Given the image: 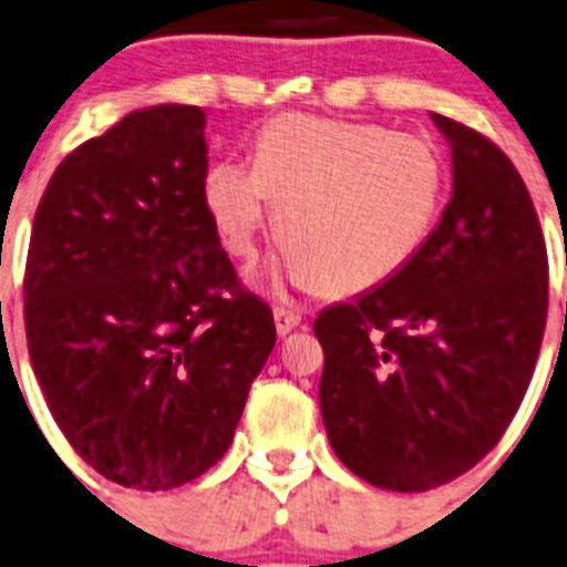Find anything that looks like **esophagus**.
Segmentation results:
<instances>
[{
	"instance_id": "esophagus-1",
	"label": "esophagus",
	"mask_w": 567,
	"mask_h": 567,
	"mask_svg": "<svg viewBox=\"0 0 567 567\" xmlns=\"http://www.w3.org/2000/svg\"><path fill=\"white\" fill-rule=\"evenodd\" d=\"M274 322H276V334L285 337L291 334L293 328L302 322V313L293 311V308H285V306H276L274 308Z\"/></svg>"
}]
</instances>
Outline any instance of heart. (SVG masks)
<instances>
[{
  "label": "heart",
  "instance_id": "b5f03b06",
  "mask_svg": "<svg viewBox=\"0 0 567 567\" xmlns=\"http://www.w3.org/2000/svg\"><path fill=\"white\" fill-rule=\"evenodd\" d=\"M446 169L423 137L374 123L282 114L259 135L254 164L218 161L202 195L225 250L250 259L270 216L288 241L256 282L360 293L415 259L441 213Z\"/></svg>",
  "mask_w": 567,
  "mask_h": 567
}]
</instances>
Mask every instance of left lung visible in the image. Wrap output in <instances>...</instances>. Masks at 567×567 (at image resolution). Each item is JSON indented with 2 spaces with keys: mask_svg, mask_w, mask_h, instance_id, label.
<instances>
[{
  "mask_svg": "<svg viewBox=\"0 0 567 567\" xmlns=\"http://www.w3.org/2000/svg\"><path fill=\"white\" fill-rule=\"evenodd\" d=\"M430 117L453 155L441 221L401 274L313 322L331 450L398 493L453 482L498 444L548 317V254L525 181L484 135Z\"/></svg>",
  "mask_w": 567,
  "mask_h": 567,
  "instance_id": "left-lung-1",
  "label": "left lung"
}]
</instances>
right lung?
<instances>
[{
    "mask_svg": "<svg viewBox=\"0 0 567 567\" xmlns=\"http://www.w3.org/2000/svg\"><path fill=\"white\" fill-rule=\"evenodd\" d=\"M204 126L198 106L135 109L56 166L33 216V374L71 446L123 487L207 473L276 342L204 207Z\"/></svg>",
    "mask_w": 567,
    "mask_h": 567,
    "instance_id": "1",
    "label": "right lung"
}]
</instances>
